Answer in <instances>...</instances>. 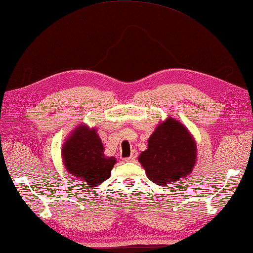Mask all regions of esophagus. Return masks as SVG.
<instances>
[{"mask_svg":"<svg viewBox=\"0 0 253 253\" xmlns=\"http://www.w3.org/2000/svg\"><path fill=\"white\" fill-rule=\"evenodd\" d=\"M136 157H137V151H136V150H133V151H132V155H131L130 157H127V158H126L125 160H126V162H132V161L135 160Z\"/></svg>","mask_w":253,"mask_h":253,"instance_id":"obj_1","label":"esophagus"}]
</instances>
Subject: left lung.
<instances>
[{
	"label": "left lung",
	"mask_w": 253,
	"mask_h": 253,
	"mask_svg": "<svg viewBox=\"0 0 253 253\" xmlns=\"http://www.w3.org/2000/svg\"><path fill=\"white\" fill-rule=\"evenodd\" d=\"M196 150L194 139L186 127L169 118L157 126L148 139V148L138 160L151 182L166 186L192 172Z\"/></svg>",
	"instance_id": "8db88e82"
}]
</instances>
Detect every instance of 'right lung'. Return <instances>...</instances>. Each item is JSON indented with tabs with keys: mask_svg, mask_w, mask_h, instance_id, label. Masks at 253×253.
Segmentation results:
<instances>
[{
	"mask_svg": "<svg viewBox=\"0 0 253 253\" xmlns=\"http://www.w3.org/2000/svg\"><path fill=\"white\" fill-rule=\"evenodd\" d=\"M63 158L67 170L94 187L110 177L116 164L115 157L104 155V146L96 130L78 127L63 147Z\"/></svg>",
	"mask_w": 253,
	"mask_h": 253,
	"instance_id": "obj_1",
	"label": "right lung"
}]
</instances>
